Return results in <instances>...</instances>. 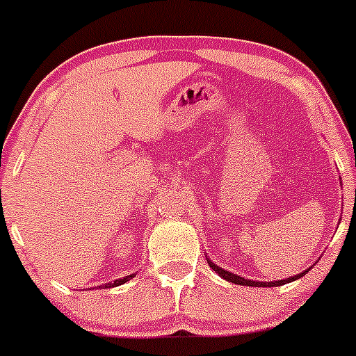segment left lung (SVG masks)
I'll list each match as a JSON object with an SVG mask.
<instances>
[{"label":"left lung","mask_w":356,"mask_h":356,"mask_svg":"<svg viewBox=\"0 0 356 356\" xmlns=\"http://www.w3.org/2000/svg\"><path fill=\"white\" fill-rule=\"evenodd\" d=\"M207 263H209L210 268H213V271H216V273H219L220 277L225 278V280L232 282V284H236V285H248V286H278V285H284V284H289V282L297 280V278L304 277V275H305V271H304V273L296 275V277L285 278V280H278V282H253V280H246V278H243V277H238V275L231 273V271H227V270L220 268V266L213 265V263H210V259H207Z\"/></svg>","instance_id":"8db88e82"}]
</instances>
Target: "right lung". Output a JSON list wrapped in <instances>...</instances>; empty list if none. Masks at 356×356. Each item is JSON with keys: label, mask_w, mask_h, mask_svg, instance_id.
Segmentation results:
<instances>
[{"label": "right lung", "mask_w": 356, "mask_h": 356, "mask_svg": "<svg viewBox=\"0 0 356 356\" xmlns=\"http://www.w3.org/2000/svg\"><path fill=\"white\" fill-rule=\"evenodd\" d=\"M132 277H134V275H129V277H124V278H118V280L113 282V284H106V285H102L100 289H112V286L122 285V284H125V282H129V280H131Z\"/></svg>", "instance_id": "1"}]
</instances>
